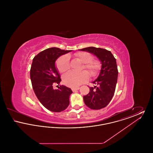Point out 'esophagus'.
I'll list each match as a JSON object with an SVG mask.
<instances>
[{
    "mask_svg": "<svg viewBox=\"0 0 153 153\" xmlns=\"http://www.w3.org/2000/svg\"><path fill=\"white\" fill-rule=\"evenodd\" d=\"M79 89H80V88L79 87L72 88V91H73V92H75V91H76L79 90Z\"/></svg>",
    "mask_w": 153,
    "mask_h": 153,
    "instance_id": "1",
    "label": "esophagus"
}]
</instances>
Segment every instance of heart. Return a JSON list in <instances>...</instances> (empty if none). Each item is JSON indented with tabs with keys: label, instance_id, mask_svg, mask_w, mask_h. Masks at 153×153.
<instances>
[{
	"label": "heart",
	"instance_id": "1",
	"mask_svg": "<svg viewBox=\"0 0 153 153\" xmlns=\"http://www.w3.org/2000/svg\"><path fill=\"white\" fill-rule=\"evenodd\" d=\"M75 57L84 64L83 68L88 70L92 75H95L100 68L99 63L92 60V55L87 52H79L74 54ZM57 68L61 72H65L70 68L69 57L68 55H64L58 58L57 63ZM89 76L86 72L76 73L70 71L65 74L62 77L63 82L69 87H77L88 79Z\"/></svg>",
	"mask_w": 153,
	"mask_h": 153
}]
</instances>
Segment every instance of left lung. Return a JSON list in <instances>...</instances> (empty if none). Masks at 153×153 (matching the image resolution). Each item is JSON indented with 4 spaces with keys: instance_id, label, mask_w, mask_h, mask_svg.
I'll list each match as a JSON object with an SVG mask.
<instances>
[{
    "instance_id": "obj_1",
    "label": "left lung",
    "mask_w": 153,
    "mask_h": 153,
    "mask_svg": "<svg viewBox=\"0 0 153 153\" xmlns=\"http://www.w3.org/2000/svg\"><path fill=\"white\" fill-rule=\"evenodd\" d=\"M79 51L94 54L102 64L98 77L92 82L95 86L89 88L88 94L83 96L89 108L102 109L109 104L115 91L118 75L116 59L111 51L104 49L88 47Z\"/></svg>"
}]
</instances>
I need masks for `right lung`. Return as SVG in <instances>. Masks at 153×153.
Returning <instances> with one entry per match:
<instances>
[{"label":"right lung","mask_w":153,"mask_h":153,"mask_svg":"<svg viewBox=\"0 0 153 153\" xmlns=\"http://www.w3.org/2000/svg\"><path fill=\"white\" fill-rule=\"evenodd\" d=\"M72 51L51 48L38 53L33 58L30 69V79L36 97L46 109L55 112H61L68 107L71 88L59 85L54 89L53 85L60 83V74L56 61L61 56Z\"/></svg>","instance_id":"1"}]
</instances>
